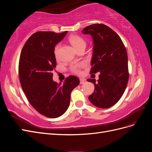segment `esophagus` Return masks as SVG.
<instances>
[{"label":"esophagus","instance_id":"esophagus-1","mask_svg":"<svg viewBox=\"0 0 152 152\" xmlns=\"http://www.w3.org/2000/svg\"><path fill=\"white\" fill-rule=\"evenodd\" d=\"M86 82V80L84 79H80V84H85Z\"/></svg>","mask_w":152,"mask_h":152}]
</instances>
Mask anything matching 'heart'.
Segmentation results:
<instances>
[{"label":"heart","instance_id":"1","mask_svg":"<svg viewBox=\"0 0 152 152\" xmlns=\"http://www.w3.org/2000/svg\"><path fill=\"white\" fill-rule=\"evenodd\" d=\"M69 42L73 45L77 50L81 48H83L86 46V41L82 39L81 37L77 35H72L68 38ZM58 48L59 45H56L54 47V55L56 58H58ZM84 66V63H79V64H73L70 66V70L72 72L75 73V74H79L80 72V68Z\"/></svg>","mask_w":152,"mask_h":152}]
</instances>
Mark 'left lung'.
Here are the masks:
<instances>
[{"label":"left lung","mask_w":152,"mask_h":152,"mask_svg":"<svg viewBox=\"0 0 152 152\" xmlns=\"http://www.w3.org/2000/svg\"><path fill=\"white\" fill-rule=\"evenodd\" d=\"M82 33L91 35L93 39L90 73L100 72L98 82L94 79L87 80L94 85L89 99L98 108H110L121 98L129 80L125 45L115 31L102 23L86 26Z\"/></svg>","instance_id":"8db88e82"}]
</instances>
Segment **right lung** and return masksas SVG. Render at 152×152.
<instances>
[{
	"label": "right lung",
	"instance_id": "add662e5",
	"mask_svg": "<svg viewBox=\"0 0 152 152\" xmlns=\"http://www.w3.org/2000/svg\"><path fill=\"white\" fill-rule=\"evenodd\" d=\"M67 32H36L25 42L20 57L18 72L23 91L32 107L49 118L59 117L66 111L71 92L80 83L74 75L63 84L53 80L56 66L54 49Z\"/></svg>",
	"mask_w": 152,
	"mask_h": 152
}]
</instances>
